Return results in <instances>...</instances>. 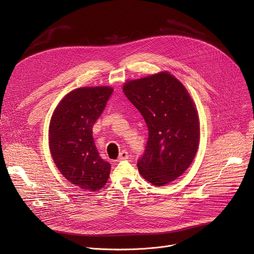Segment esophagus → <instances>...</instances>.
Instances as JSON below:
<instances>
[{
    "mask_svg": "<svg viewBox=\"0 0 254 254\" xmlns=\"http://www.w3.org/2000/svg\"><path fill=\"white\" fill-rule=\"evenodd\" d=\"M127 158H128V153H127L126 150H123L121 153H120V156H118L116 161H123V160H126Z\"/></svg>",
    "mask_w": 254,
    "mask_h": 254,
    "instance_id": "esophagus-1",
    "label": "esophagus"
}]
</instances>
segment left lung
<instances>
[{"label": "left lung", "instance_id": "left-lung-1", "mask_svg": "<svg viewBox=\"0 0 254 254\" xmlns=\"http://www.w3.org/2000/svg\"><path fill=\"white\" fill-rule=\"evenodd\" d=\"M124 93L149 131L137 163L141 176L158 187L175 181L190 166L199 145V118L191 96L166 71L127 81Z\"/></svg>", "mask_w": 254, "mask_h": 254}]
</instances>
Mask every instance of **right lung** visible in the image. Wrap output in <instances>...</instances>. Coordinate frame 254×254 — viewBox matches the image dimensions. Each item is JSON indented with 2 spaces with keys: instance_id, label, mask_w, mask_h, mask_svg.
<instances>
[{
  "instance_id": "obj_1",
  "label": "right lung",
  "mask_w": 254,
  "mask_h": 254,
  "mask_svg": "<svg viewBox=\"0 0 254 254\" xmlns=\"http://www.w3.org/2000/svg\"><path fill=\"white\" fill-rule=\"evenodd\" d=\"M113 89L78 88L56 107L49 127V146L63 177L83 191L103 188L110 163L100 157L93 139V126L102 114Z\"/></svg>"
}]
</instances>
